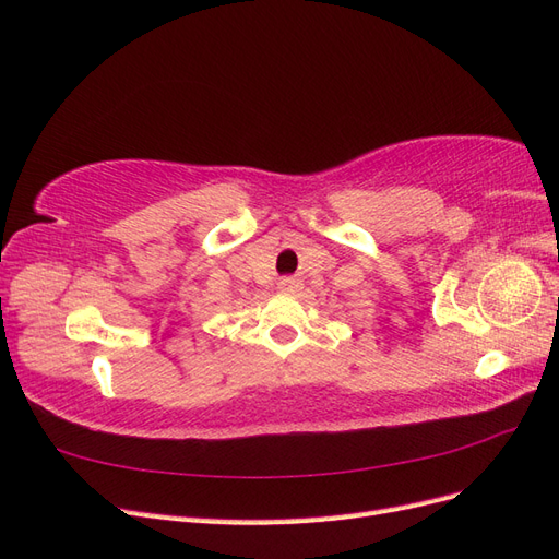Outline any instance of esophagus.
<instances>
[{"instance_id":"obj_1","label":"esophagus","mask_w":559,"mask_h":559,"mask_svg":"<svg viewBox=\"0 0 559 559\" xmlns=\"http://www.w3.org/2000/svg\"><path fill=\"white\" fill-rule=\"evenodd\" d=\"M280 289H282V292H294V289H298V280H296V277H282V280H280Z\"/></svg>"}]
</instances>
